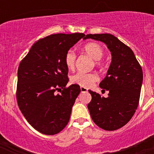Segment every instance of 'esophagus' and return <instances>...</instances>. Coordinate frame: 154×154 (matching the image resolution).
<instances>
[{"instance_id": "34e87169", "label": "esophagus", "mask_w": 154, "mask_h": 154, "mask_svg": "<svg viewBox=\"0 0 154 154\" xmlns=\"http://www.w3.org/2000/svg\"><path fill=\"white\" fill-rule=\"evenodd\" d=\"M80 89H81L82 92H86L87 91H88L87 88H85V87H82V86L80 87Z\"/></svg>"}]
</instances>
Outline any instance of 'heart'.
I'll list each match as a JSON object with an SVG mask.
<instances>
[{
    "mask_svg": "<svg viewBox=\"0 0 154 154\" xmlns=\"http://www.w3.org/2000/svg\"><path fill=\"white\" fill-rule=\"evenodd\" d=\"M84 50L89 56L92 57L96 61L100 60L104 55L103 47L96 42H90L85 45L84 46ZM75 54L72 50H69L66 52L65 56V63L66 67L69 69H72L75 66ZM98 79V75L95 73H85L81 72L75 73L71 77V82L73 84H76L85 88L92 86Z\"/></svg>",
    "mask_w": 154,
    "mask_h": 154,
    "instance_id": "heart-1",
    "label": "heart"
}]
</instances>
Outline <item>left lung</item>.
Returning a JSON list of instances; mask_svg holds the SVG:
<instances>
[{
	"label": "left lung",
	"instance_id": "left-lung-1",
	"mask_svg": "<svg viewBox=\"0 0 154 154\" xmlns=\"http://www.w3.org/2000/svg\"><path fill=\"white\" fill-rule=\"evenodd\" d=\"M100 41L106 45L112 61L106 75L99 83L108 97L89 90L92 100L88 109L92 120L105 130H118L130 120L138 106L143 71L133 51L110 34L87 35L84 39Z\"/></svg>",
	"mask_w": 154,
	"mask_h": 154
}]
</instances>
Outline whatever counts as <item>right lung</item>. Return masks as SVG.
Returning a JSON list of instances; mask_svg holds the SVG:
<instances>
[{
  "label": "right lung",
  "mask_w": 154,
  "mask_h": 154,
  "mask_svg": "<svg viewBox=\"0 0 154 154\" xmlns=\"http://www.w3.org/2000/svg\"><path fill=\"white\" fill-rule=\"evenodd\" d=\"M84 34H56L40 39L31 48L17 71V100L23 116L37 131L54 135L69 123L72 108L81 92L69 88L65 54ZM63 89L61 94L54 92Z\"/></svg>",
  "instance_id": "obj_1"
}]
</instances>
